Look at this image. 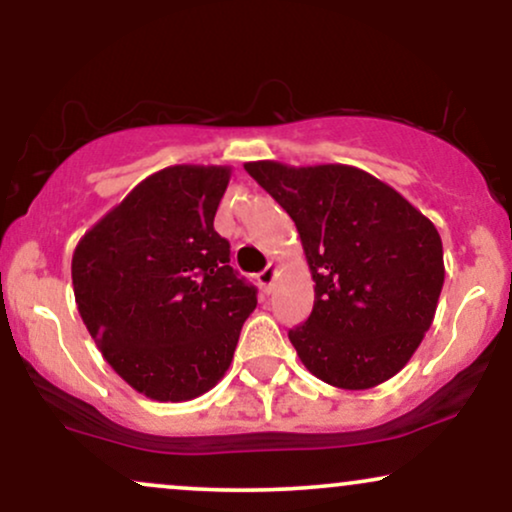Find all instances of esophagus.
<instances>
[{"label":"esophagus","mask_w":512,"mask_h":512,"mask_svg":"<svg viewBox=\"0 0 512 512\" xmlns=\"http://www.w3.org/2000/svg\"><path fill=\"white\" fill-rule=\"evenodd\" d=\"M274 279H276V267L274 264H267V269H262L260 274H257V281H260V286L264 291H272V286H274Z\"/></svg>","instance_id":"esophagus-1"}]
</instances>
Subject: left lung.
I'll use <instances>...</instances> for the list:
<instances>
[{"label": "left lung", "mask_w": 512, "mask_h": 512, "mask_svg": "<svg viewBox=\"0 0 512 512\" xmlns=\"http://www.w3.org/2000/svg\"><path fill=\"white\" fill-rule=\"evenodd\" d=\"M245 170L291 216L315 281L305 325L289 332L303 366L339 390H370L409 363L436 317L443 243L395 187L344 163Z\"/></svg>", "instance_id": "obj_1"}]
</instances>
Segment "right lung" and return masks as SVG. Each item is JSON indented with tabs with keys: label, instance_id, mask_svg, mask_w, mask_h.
<instances>
[{
	"label": "right lung",
	"instance_id": "add662e5",
	"mask_svg": "<svg viewBox=\"0 0 512 512\" xmlns=\"http://www.w3.org/2000/svg\"><path fill=\"white\" fill-rule=\"evenodd\" d=\"M231 166H168L76 245V308L105 361L156 402L209 392L233 361L255 286L233 272L214 216Z\"/></svg>",
	"mask_w": 512,
	"mask_h": 512
}]
</instances>
